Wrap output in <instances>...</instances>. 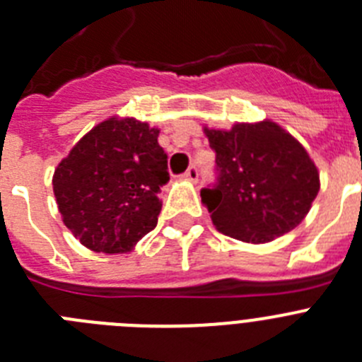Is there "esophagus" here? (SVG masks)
<instances>
[{"label": "esophagus", "mask_w": 362, "mask_h": 362, "mask_svg": "<svg viewBox=\"0 0 362 362\" xmlns=\"http://www.w3.org/2000/svg\"><path fill=\"white\" fill-rule=\"evenodd\" d=\"M183 177L187 179V181H192V183H197V177H199V174H197L196 166H190V168H188L187 172H185Z\"/></svg>", "instance_id": "esophagus-1"}]
</instances>
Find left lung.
Here are the masks:
<instances>
[{
  "instance_id": "obj_1",
  "label": "left lung",
  "mask_w": 362,
  "mask_h": 362,
  "mask_svg": "<svg viewBox=\"0 0 362 362\" xmlns=\"http://www.w3.org/2000/svg\"><path fill=\"white\" fill-rule=\"evenodd\" d=\"M216 151L218 185L202 202L219 233L245 243H267L308 216L319 194V170L289 132L273 120L203 128Z\"/></svg>"
}]
</instances>
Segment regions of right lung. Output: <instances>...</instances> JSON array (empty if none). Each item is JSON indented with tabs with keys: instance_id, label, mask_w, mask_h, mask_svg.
<instances>
[{
	"instance_id": "add662e5",
	"label": "right lung",
	"mask_w": 362,
	"mask_h": 362,
	"mask_svg": "<svg viewBox=\"0 0 362 362\" xmlns=\"http://www.w3.org/2000/svg\"><path fill=\"white\" fill-rule=\"evenodd\" d=\"M159 129L110 117L89 129L52 175L64 225L95 252L122 255L157 225L168 160Z\"/></svg>"
}]
</instances>
